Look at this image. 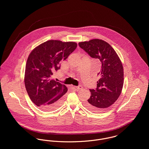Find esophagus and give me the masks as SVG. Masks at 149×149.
<instances>
[{"label": "esophagus", "instance_id": "34e87169", "mask_svg": "<svg viewBox=\"0 0 149 149\" xmlns=\"http://www.w3.org/2000/svg\"><path fill=\"white\" fill-rule=\"evenodd\" d=\"M75 88L77 89V90H79V89H81L83 88V86L81 85H79V86H75Z\"/></svg>", "mask_w": 149, "mask_h": 149}]
</instances>
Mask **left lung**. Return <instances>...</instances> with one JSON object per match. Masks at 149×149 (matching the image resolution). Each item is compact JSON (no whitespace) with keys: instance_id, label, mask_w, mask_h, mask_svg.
<instances>
[{"instance_id":"left-lung-1","label":"left lung","mask_w":149,"mask_h":149,"mask_svg":"<svg viewBox=\"0 0 149 149\" xmlns=\"http://www.w3.org/2000/svg\"><path fill=\"white\" fill-rule=\"evenodd\" d=\"M79 46L92 58L102 63L97 73L100 79L96 89H89L91 95L85 106L94 112H103L119 98L124 83L123 68L116 52L108 43L99 39L79 43Z\"/></svg>"}]
</instances>
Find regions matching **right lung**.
Masks as SVG:
<instances>
[{"instance_id":"right-lung-1","label":"right lung","mask_w":149,"mask_h":149,"mask_svg":"<svg viewBox=\"0 0 149 149\" xmlns=\"http://www.w3.org/2000/svg\"><path fill=\"white\" fill-rule=\"evenodd\" d=\"M77 46L74 42L49 40L29 54L25 69V87L31 100L43 111L54 110L63 103L68 88L53 80L52 75L60 69V61L65 60Z\"/></svg>"}]
</instances>
